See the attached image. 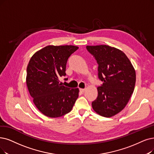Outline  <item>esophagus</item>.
<instances>
[{
    "mask_svg": "<svg viewBox=\"0 0 154 154\" xmlns=\"http://www.w3.org/2000/svg\"><path fill=\"white\" fill-rule=\"evenodd\" d=\"M79 91H80V92H82V93H84L85 91V89H83V88H80V89H79Z\"/></svg>",
    "mask_w": 154,
    "mask_h": 154,
    "instance_id": "esophagus-1",
    "label": "esophagus"
}]
</instances>
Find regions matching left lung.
I'll return each mask as SVG.
<instances>
[{"label": "left lung", "instance_id": "1", "mask_svg": "<svg viewBox=\"0 0 154 154\" xmlns=\"http://www.w3.org/2000/svg\"><path fill=\"white\" fill-rule=\"evenodd\" d=\"M98 64V76L103 84L92 108L99 115L110 118L123 109L133 93L136 72L126 54L106 45L87 46Z\"/></svg>", "mask_w": 154, "mask_h": 154}]
</instances>
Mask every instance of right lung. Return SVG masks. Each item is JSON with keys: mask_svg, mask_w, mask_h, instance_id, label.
I'll list each match as a JSON object with an SVG mask.
<instances>
[{"mask_svg": "<svg viewBox=\"0 0 154 154\" xmlns=\"http://www.w3.org/2000/svg\"><path fill=\"white\" fill-rule=\"evenodd\" d=\"M78 49L74 45H48L31 57L27 66L26 85L33 102L49 118L63 116L72 110L78 88L62 85L59 78L66 75L68 58Z\"/></svg>", "mask_w": 154, "mask_h": 154, "instance_id": "obj_1", "label": "right lung"}]
</instances>
